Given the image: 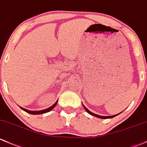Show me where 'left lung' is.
<instances>
[{
  "label": "left lung",
  "mask_w": 147,
  "mask_h": 147,
  "mask_svg": "<svg viewBox=\"0 0 147 147\" xmlns=\"http://www.w3.org/2000/svg\"><path fill=\"white\" fill-rule=\"evenodd\" d=\"M82 105H83V107H84V109H85V110H86V112L88 113V114H91V115H92V116H94V117H98V118H100V119H111V118H113V117H116V116L118 115V114H117V115L109 116V117H102V116H100V115H98V114H94V113H92L91 112H90V111L88 110V109H87V108H86V107H85V106L83 104H82Z\"/></svg>",
  "instance_id": "obj_1"
}]
</instances>
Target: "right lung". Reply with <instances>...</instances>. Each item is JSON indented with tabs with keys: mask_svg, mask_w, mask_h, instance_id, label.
<instances>
[{
	"mask_svg": "<svg viewBox=\"0 0 147 147\" xmlns=\"http://www.w3.org/2000/svg\"><path fill=\"white\" fill-rule=\"evenodd\" d=\"M56 104H57V101L54 103V105H53L51 107H50L49 108H47V109H44V110H41V111H35V112H33V111H29V110H27V109H24V108L20 107V108L22 109H23L24 111H25L26 112L28 113V114H45V113H47V112H49V111H51V109H54V107H56Z\"/></svg>",
	"mask_w": 147,
	"mask_h": 147,
	"instance_id": "add662e5",
	"label": "right lung"
}]
</instances>
